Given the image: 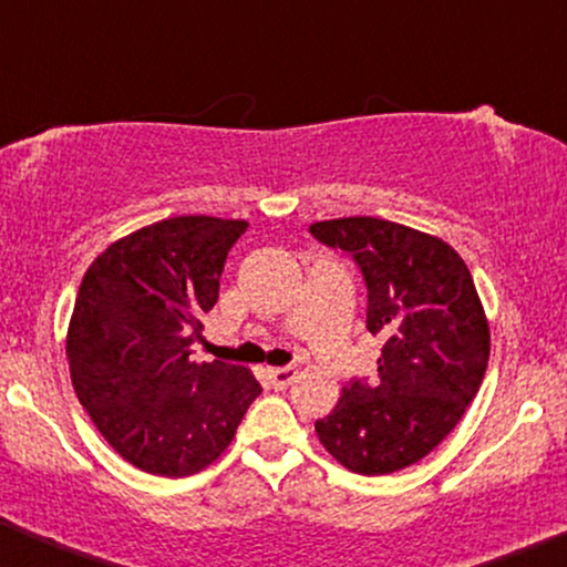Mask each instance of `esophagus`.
Masks as SVG:
<instances>
[{
    "instance_id": "obj_1",
    "label": "esophagus",
    "mask_w": 567,
    "mask_h": 567,
    "mask_svg": "<svg viewBox=\"0 0 567 567\" xmlns=\"http://www.w3.org/2000/svg\"><path fill=\"white\" fill-rule=\"evenodd\" d=\"M268 379H270V383H272V389H286L291 381L297 379V368H291V365L272 368L270 373H268Z\"/></svg>"
}]
</instances>
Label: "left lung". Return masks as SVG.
I'll list each match as a JSON object with an SVG mask.
<instances>
[{
  "instance_id": "8db88e82",
  "label": "left lung",
  "mask_w": 567,
  "mask_h": 567,
  "mask_svg": "<svg viewBox=\"0 0 567 567\" xmlns=\"http://www.w3.org/2000/svg\"><path fill=\"white\" fill-rule=\"evenodd\" d=\"M310 234L358 262L368 331L383 339L379 375L352 379L320 444L362 476L402 471L444 442L478 394L488 323L476 284L450 244L381 218L312 223Z\"/></svg>"
}]
</instances>
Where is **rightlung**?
Masks as SVG:
<instances>
[{
  "label": "right lung",
  "mask_w": 567,
  "mask_h": 567,
  "mask_svg": "<svg viewBox=\"0 0 567 567\" xmlns=\"http://www.w3.org/2000/svg\"><path fill=\"white\" fill-rule=\"evenodd\" d=\"M247 226L209 215L152 223L110 244L81 281L68 328L73 389L107 444L152 476L215 463L262 391L247 368L192 360Z\"/></svg>",
  "instance_id": "obj_1"
}]
</instances>
